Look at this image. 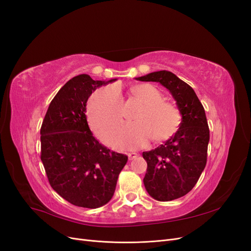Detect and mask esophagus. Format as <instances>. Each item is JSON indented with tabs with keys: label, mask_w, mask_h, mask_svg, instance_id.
<instances>
[{
	"label": "esophagus",
	"mask_w": 251,
	"mask_h": 251,
	"mask_svg": "<svg viewBox=\"0 0 251 251\" xmlns=\"http://www.w3.org/2000/svg\"><path fill=\"white\" fill-rule=\"evenodd\" d=\"M137 156H138L137 153H127V157H128V159H130V160H133V159L136 158Z\"/></svg>",
	"instance_id": "esophagus-1"
}]
</instances>
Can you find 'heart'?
I'll return each mask as SVG.
<instances>
[{"label":"heart","instance_id":"heart-1","mask_svg":"<svg viewBox=\"0 0 251 251\" xmlns=\"http://www.w3.org/2000/svg\"><path fill=\"white\" fill-rule=\"evenodd\" d=\"M131 93L143 103L136 114V123L125 125L116 134L114 144L120 150H137L151 138L160 142L170 139L181 125V113L176 105L164 101L162 93L150 83L131 88ZM88 120L92 130L109 143L112 142L123 120V98L119 89L103 87L91 96L87 108Z\"/></svg>","mask_w":251,"mask_h":251}]
</instances>
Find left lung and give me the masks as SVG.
<instances>
[{
	"instance_id": "left-lung-1",
	"label": "left lung",
	"mask_w": 251,
	"mask_h": 251,
	"mask_svg": "<svg viewBox=\"0 0 251 251\" xmlns=\"http://www.w3.org/2000/svg\"><path fill=\"white\" fill-rule=\"evenodd\" d=\"M159 82L170 91L181 113L178 131L155 150L143 151L148 163L143 183L158 201H172L191 192L206 165L209 128L194 89L174 73L162 70L136 77Z\"/></svg>"
}]
</instances>
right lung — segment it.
Masks as SVG:
<instances>
[{
	"mask_svg": "<svg viewBox=\"0 0 251 251\" xmlns=\"http://www.w3.org/2000/svg\"><path fill=\"white\" fill-rule=\"evenodd\" d=\"M116 78L94 80L80 74L67 81L49 104L41 127V160L51 187L75 206L98 208L114 195L127 161L100 143L87 121L92 92Z\"/></svg>",
	"mask_w": 251,
	"mask_h": 251,
	"instance_id": "right-lung-1",
	"label": "right lung"
}]
</instances>
